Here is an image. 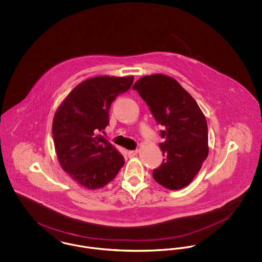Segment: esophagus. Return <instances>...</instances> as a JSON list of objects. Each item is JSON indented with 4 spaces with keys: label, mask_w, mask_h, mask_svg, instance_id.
Listing matches in <instances>:
<instances>
[{
    "label": "esophagus",
    "mask_w": 262,
    "mask_h": 262,
    "mask_svg": "<svg viewBox=\"0 0 262 262\" xmlns=\"http://www.w3.org/2000/svg\"><path fill=\"white\" fill-rule=\"evenodd\" d=\"M137 153H138V150H130V151H127V156L128 158H133L137 156Z\"/></svg>",
    "instance_id": "obj_1"
}]
</instances>
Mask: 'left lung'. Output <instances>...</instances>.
Masks as SVG:
<instances>
[{
	"label": "left lung",
	"instance_id": "8db88e82",
	"mask_svg": "<svg viewBox=\"0 0 262 262\" xmlns=\"http://www.w3.org/2000/svg\"><path fill=\"white\" fill-rule=\"evenodd\" d=\"M133 89L137 90L157 124L164 127V141L159 144L164 159L152 173L154 180L171 190L187 187L208 156L205 116L192 96L169 75L142 76Z\"/></svg>",
	"mask_w": 262,
	"mask_h": 262
}]
</instances>
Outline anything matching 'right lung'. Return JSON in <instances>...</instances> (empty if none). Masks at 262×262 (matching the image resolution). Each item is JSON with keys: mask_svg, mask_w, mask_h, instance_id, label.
Returning <instances> with one entry per match:
<instances>
[{"mask_svg": "<svg viewBox=\"0 0 262 262\" xmlns=\"http://www.w3.org/2000/svg\"><path fill=\"white\" fill-rule=\"evenodd\" d=\"M133 82L134 76L88 78L69 93L55 113L52 133L58 160L81 187H105L125 164L124 156L98 133L109 125L113 101Z\"/></svg>", "mask_w": 262, "mask_h": 262, "instance_id": "obj_1", "label": "right lung"}]
</instances>
